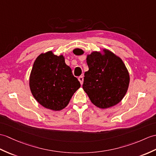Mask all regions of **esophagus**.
Masks as SVG:
<instances>
[{
  "instance_id": "1",
  "label": "esophagus",
  "mask_w": 156,
  "mask_h": 156,
  "mask_svg": "<svg viewBox=\"0 0 156 156\" xmlns=\"http://www.w3.org/2000/svg\"><path fill=\"white\" fill-rule=\"evenodd\" d=\"M78 80H79L80 82V84L82 85L83 84V82H84V78H83L82 76H80L78 78Z\"/></svg>"
}]
</instances>
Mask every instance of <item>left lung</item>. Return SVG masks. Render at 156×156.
<instances>
[{
    "label": "left lung",
    "mask_w": 156,
    "mask_h": 156,
    "mask_svg": "<svg viewBox=\"0 0 156 156\" xmlns=\"http://www.w3.org/2000/svg\"><path fill=\"white\" fill-rule=\"evenodd\" d=\"M84 50L75 48V55ZM89 70L84 73L82 88L92 103L102 109L120 102L128 91L129 74L122 60L108 49L94 51L87 55Z\"/></svg>",
    "instance_id": "obj_1"
}]
</instances>
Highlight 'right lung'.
I'll list each match as a JSON object with an SVG mask.
<instances>
[{"instance_id": "1", "label": "right lung", "mask_w": 156, "mask_h": 156, "mask_svg": "<svg viewBox=\"0 0 156 156\" xmlns=\"http://www.w3.org/2000/svg\"><path fill=\"white\" fill-rule=\"evenodd\" d=\"M32 96L47 109L60 111L66 108L80 83L65 63L62 54L42 53L35 60L29 78Z\"/></svg>"}]
</instances>
